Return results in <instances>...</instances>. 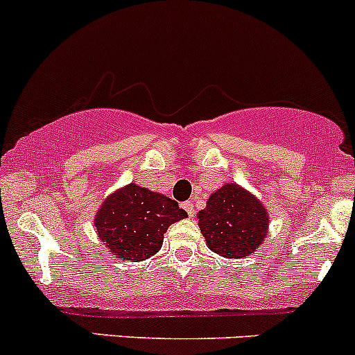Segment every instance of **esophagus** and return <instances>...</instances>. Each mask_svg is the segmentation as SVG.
Returning <instances> with one entry per match:
<instances>
[{
	"mask_svg": "<svg viewBox=\"0 0 355 355\" xmlns=\"http://www.w3.org/2000/svg\"><path fill=\"white\" fill-rule=\"evenodd\" d=\"M182 207H184V209L187 211V214L191 218L196 214V207H194V202H192V200H187V202H184V204H182Z\"/></svg>",
	"mask_w": 355,
	"mask_h": 355,
	"instance_id": "obj_1",
	"label": "esophagus"
}]
</instances>
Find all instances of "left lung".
<instances>
[{
  "mask_svg": "<svg viewBox=\"0 0 355 355\" xmlns=\"http://www.w3.org/2000/svg\"><path fill=\"white\" fill-rule=\"evenodd\" d=\"M198 220L207 247L230 259L256 252L270 230L266 206L239 184L216 189L198 213Z\"/></svg>",
  "mask_w": 355,
  "mask_h": 355,
  "instance_id": "1",
  "label": "left lung"
}]
</instances>
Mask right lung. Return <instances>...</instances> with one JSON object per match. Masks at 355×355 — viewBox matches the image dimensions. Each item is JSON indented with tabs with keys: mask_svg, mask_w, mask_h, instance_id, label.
<instances>
[{
	"mask_svg": "<svg viewBox=\"0 0 355 355\" xmlns=\"http://www.w3.org/2000/svg\"><path fill=\"white\" fill-rule=\"evenodd\" d=\"M184 218L187 213L177 200L132 182L103 200L94 227L114 257L139 263L155 256L168 227Z\"/></svg>",
	"mask_w": 355,
	"mask_h": 355,
	"instance_id": "obj_1",
	"label": "right lung"
}]
</instances>
